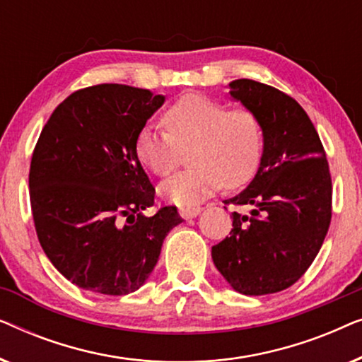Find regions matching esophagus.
I'll return each mask as SVG.
<instances>
[{
	"mask_svg": "<svg viewBox=\"0 0 362 362\" xmlns=\"http://www.w3.org/2000/svg\"><path fill=\"white\" fill-rule=\"evenodd\" d=\"M202 209L199 206L197 207H180V216L182 217V219H192V217L199 216V212Z\"/></svg>",
	"mask_w": 362,
	"mask_h": 362,
	"instance_id": "esophagus-1",
	"label": "esophagus"
}]
</instances>
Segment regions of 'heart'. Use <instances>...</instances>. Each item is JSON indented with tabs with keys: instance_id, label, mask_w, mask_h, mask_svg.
Listing matches in <instances>:
<instances>
[{
	"instance_id": "1",
	"label": "heart",
	"mask_w": 362,
	"mask_h": 362,
	"mask_svg": "<svg viewBox=\"0 0 362 362\" xmlns=\"http://www.w3.org/2000/svg\"><path fill=\"white\" fill-rule=\"evenodd\" d=\"M168 132L146 125L135 153L156 176H170L187 153L189 168L160 186L166 201L196 207L222 185L237 187L254 176L264 150V128L250 108H227L214 98L187 93L165 113Z\"/></svg>"
}]
</instances>
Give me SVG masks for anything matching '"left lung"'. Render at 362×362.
<instances>
[{"instance_id":"left-lung-1","label":"left lung","mask_w":362,"mask_h":362,"mask_svg":"<svg viewBox=\"0 0 362 362\" xmlns=\"http://www.w3.org/2000/svg\"><path fill=\"white\" fill-rule=\"evenodd\" d=\"M229 87L230 97L260 118L264 153L250 185L224 201L252 211L232 212L230 235L212 247V260L239 293H276L308 270L323 245L333 194L328 160L295 98L250 78Z\"/></svg>"}]
</instances>
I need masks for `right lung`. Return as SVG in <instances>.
I'll return each instance as SVG.
<instances>
[{"label":"right lung","mask_w":362,"mask_h":362,"mask_svg":"<svg viewBox=\"0 0 362 362\" xmlns=\"http://www.w3.org/2000/svg\"><path fill=\"white\" fill-rule=\"evenodd\" d=\"M163 103L146 88L100 83L71 93L42 128L29 170L34 226L44 254L78 288L138 290L182 222L175 206L143 214L155 187L135 138Z\"/></svg>","instance_id":"obj_1"}]
</instances>
